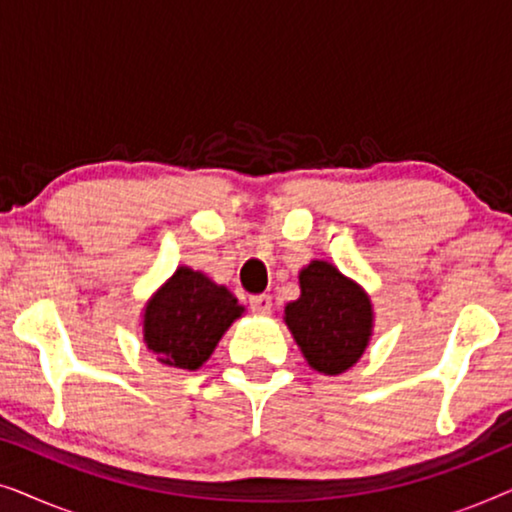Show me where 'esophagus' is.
Returning <instances> with one entry per match:
<instances>
[{"mask_svg":"<svg viewBox=\"0 0 512 512\" xmlns=\"http://www.w3.org/2000/svg\"><path fill=\"white\" fill-rule=\"evenodd\" d=\"M249 303H251V310H254L256 314H261V317H268V314L272 312V298L268 296V293L254 296L249 300Z\"/></svg>","mask_w":512,"mask_h":512,"instance_id":"obj_1","label":"esophagus"}]
</instances>
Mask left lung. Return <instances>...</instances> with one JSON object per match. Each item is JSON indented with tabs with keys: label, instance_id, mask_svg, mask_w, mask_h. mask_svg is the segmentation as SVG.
<instances>
[{
	"label": "left lung",
	"instance_id": "obj_1",
	"mask_svg": "<svg viewBox=\"0 0 512 512\" xmlns=\"http://www.w3.org/2000/svg\"><path fill=\"white\" fill-rule=\"evenodd\" d=\"M300 296L284 307V324L307 366L342 375L366 354L375 310L368 291L333 263L314 258L298 272Z\"/></svg>",
	"mask_w": 512,
	"mask_h": 512
}]
</instances>
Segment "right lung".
<instances>
[{
	"instance_id": "obj_1",
	"label": "right lung",
	"mask_w": 512,
	"mask_h": 512,
	"mask_svg": "<svg viewBox=\"0 0 512 512\" xmlns=\"http://www.w3.org/2000/svg\"><path fill=\"white\" fill-rule=\"evenodd\" d=\"M247 312L223 284L179 265L142 310V340L163 366L198 370L223 333Z\"/></svg>"
}]
</instances>
